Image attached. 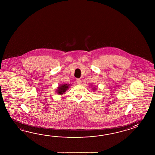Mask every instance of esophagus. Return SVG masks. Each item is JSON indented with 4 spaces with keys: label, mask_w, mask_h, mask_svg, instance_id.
I'll return each mask as SVG.
<instances>
[{
    "label": "esophagus",
    "mask_w": 155,
    "mask_h": 155,
    "mask_svg": "<svg viewBox=\"0 0 155 155\" xmlns=\"http://www.w3.org/2000/svg\"><path fill=\"white\" fill-rule=\"evenodd\" d=\"M76 82L78 83V84H79V85H80L81 84V80L80 79H77L76 80Z\"/></svg>",
    "instance_id": "obj_1"
}]
</instances>
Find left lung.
<instances>
[{"instance_id":"8db88e82","label":"left lung","mask_w":155,"mask_h":155,"mask_svg":"<svg viewBox=\"0 0 155 155\" xmlns=\"http://www.w3.org/2000/svg\"><path fill=\"white\" fill-rule=\"evenodd\" d=\"M93 89V90H95V89H96V88H95V87H94Z\"/></svg>"}]
</instances>
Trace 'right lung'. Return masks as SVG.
<instances>
[{
  "label": "right lung",
  "mask_w": 155,
  "mask_h": 155,
  "mask_svg": "<svg viewBox=\"0 0 155 155\" xmlns=\"http://www.w3.org/2000/svg\"><path fill=\"white\" fill-rule=\"evenodd\" d=\"M70 87V84H61L58 87L56 92L59 95H62L65 93L66 91L68 90V87Z\"/></svg>",
  "instance_id": "right-lung-1"
}]
</instances>
